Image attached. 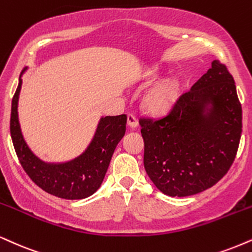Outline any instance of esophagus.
<instances>
[{"mask_svg":"<svg viewBox=\"0 0 252 252\" xmlns=\"http://www.w3.org/2000/svg\"><path fill=\"white\" fill-rule=\"evenodd\" d=\"M137 118H136V116L134 114H128V126H130V128H136L137 126Z\"/></svg>","mask_w":252,"mask_h":252,"instance_id":"obj_1","label":"esophagus"}]
</instances>
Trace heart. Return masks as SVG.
Masks as SVG:
<instances>
[{
    "instance_id": "b5f03b06",
    "label": "heart",
    "mask_w": 252,
    "mask_h": 252,
    "mask_svg": "<svg viewBox=\"0 0 252 252\" xmlns=\"http://www.w3.org/2000/svg\"><path fill=\"white\" fill-rule=\"evenodd\" d=\"M154 77L157 76V71H153ZM181 86L178 80L168 77L157 82L144 95V107L154 114H163L174 107L180 96Z\"/></svg>"
}]
</instances>
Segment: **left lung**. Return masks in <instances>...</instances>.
<instances>
[{
  "mask_svg": "<svg viewBox=\"0 0 252 252\" xmlns=\"http://www.w3.org/2000/svg\"><path fill=\"white\" fill-rule=\"evenodd\" d=\"M144 168L171 197L202 192L228 172L242 134V107L226 66L211 68L183 94L166 116L141 118Z\"/></svg>",
  "mask_w": 252,
  "mask_h": 252,
  "instance_id": "8db88e82",
  "label": "left lung"
}]
</instances>
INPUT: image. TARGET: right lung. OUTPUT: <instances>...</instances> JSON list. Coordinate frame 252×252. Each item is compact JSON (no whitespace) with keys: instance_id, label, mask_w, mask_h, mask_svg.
<instances>
[{"instance_id":"1","label":"right lung","mask_w":252,"mask_h":252,"mask_svg":"<svg viewBox=\"0 0 252 252\" xmlns=\"http://www.w3.org/2000/svg\"><path fill=\"white\" fill-rule=\"evenodd\" d=\"M21 72L16 93L11 101L10 135L19 160L36 186L45 192L64 199L92 196L101 187L118 142L126 134V115L99 118L95 135L87 149L74 159L48 163L38 158L24 141L19 122V96L22 87Z\"/></svg>"}]
</instances>
